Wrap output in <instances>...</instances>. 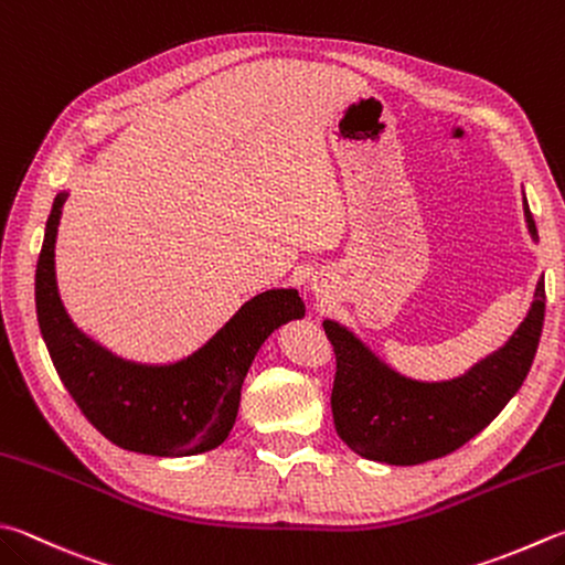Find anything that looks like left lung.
Returning a JSON list of instances; mask_svg holds the SVG:
<instances>
[{"label": "left lung", "mask_w": 565, "mask_h": 565, "mask_svg": "<svg viewBox=\"0 0 565 565\" xmlns=\"http://www.w3.org/2000/svg\"><path fill=\"white\" fill-rule=\"evenodd\" d=\"M529 233L536 223L524 199ZM546 312L539 280L534 302L512 339L452 381L423 383L383 364L347 327L324 319L334 347V428L351 450L386 465H420L450 455L484 430L512 401L534 364Z\"/></svg>", "instance_id": "8db88e82"}]
</instances>
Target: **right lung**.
Instances as JSON below:
<instances>
[{"instance_id": "add662e5", "label": "right lung", "mask_w": 565, "mask_h": 565, "mask_svg": "<svg viewBox=\"0 0 565 565\" xmlns=\"http://www.w3.org/2000/svg\"><path fill=\"white\" fill-rule=\"evenodd\" d=\"M66 191L53 199L36 263V317L63 386L117 448L184 457L214 450L236 423L241 386L275 329L305 317L297 290L255 295L194 354L177 364H135L93 342L63 310L53 248Z\"/></svg>"}]
</instances>
